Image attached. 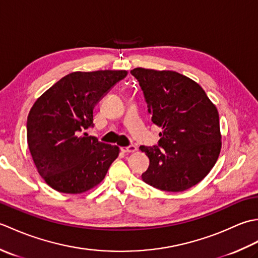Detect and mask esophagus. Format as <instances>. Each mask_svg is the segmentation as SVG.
Returning <instances> with one entry per match:
<instances>
[{
	"label": "esophagus",
	"instance_id": "34e87169",
	"mask_svg": "<svg viewBox=\"0 0 258 258\" xmlns=\"http://www.w3.org/2000/svg\"><path fill=\"white\" fill-rule=\"evenodd\" d=\"M122 151L124 153H134L138 151V147H136L135 145H130L127 147H122Z\"/></svg>",
	"mask_w": 258,
	"mask_h": 258
}]
</instances>
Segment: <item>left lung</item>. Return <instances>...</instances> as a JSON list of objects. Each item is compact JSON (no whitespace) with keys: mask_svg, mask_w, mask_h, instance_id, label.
Listing matches in <instances>:
<instances>
[{"mask_svg":"<svg viewBox=\"0 0 258 258\" xmlns=\"http://www.w3.org/2000/svg\"><path fill=\"white\" fill-rule=\"evenodd\" d=\"M144 92L152 122L162 127L158 146H140L150 158L145 183L183 191L200 183L222 149L220 116L200 84L175 71H131Z\"/></svg>","mask_w":258,"mask_h":258,"instance_id":"left-lung-1","label":"left lung"}]
</instances>
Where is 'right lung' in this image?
<instances>
[{
	"instance_id": "right-lung-1",
	"label": "right lung",
	"mask_w": 258,
	"mask_h": 258,
	"mask_svg": "<svg viewBox=\"0 0 258 258\" xmlns=\"http://www.w3.org/2000/svg\"><path fill=\"white\" fill-rule=\"evenodd\" d=\"M127 71L73 72L33 104L27 116V145L38 174L53 189L82 194L105 177L119 147L83 133L93 126V109Z\"/></svg>"
}]
</instances>
